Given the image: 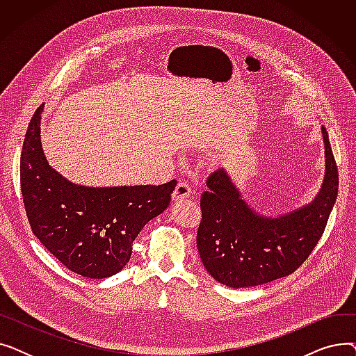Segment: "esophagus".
Segmentation results:
<instances>
[{
    "label": "esophagus",
    "mask_w": 356,
    "mask_h": 356,
    "mask_svg": "<svg viewBox=\"0 0 356 356\" xmlns=\"http://www.w3.org/2000/svg\"><path fill=\"white\" fill-rule=\"evenodd\" d=\"M192 195V186L189 181L186 180H180L176 186V191L173 193V200L177 202V200H183V199H188L191 197Z\"/></svg>",
    "instance_id": "obj_1"
}]
</instances>
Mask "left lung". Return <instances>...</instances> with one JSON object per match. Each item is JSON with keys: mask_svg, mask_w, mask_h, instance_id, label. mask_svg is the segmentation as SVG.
Returning a JSON list of instances; mask_svg holds the SVG:
<instances>
[{"mask_svg": "<svg viewBox=\"0 0 356 356\" xmlns=\"http://www.w3.org/2000/svg\"><path fill=\"white\" fill-rule=\"evenodd\" d=\"M326 175L316 199L280 218L257 215L227 173L218 168L200 196L202 219L196 235L204 268L228 287H252L294 273L322 238L338 196L339 175L327 131L322 127Z\"/></svg>", "mask_w": 356, "mask_h": 356, "instance_id": "obj_1", "label": "left lung"}]
</instances>
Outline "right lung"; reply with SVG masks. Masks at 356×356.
Segmentation results:
<instances>
[{
	"mask_svg": "<svg viewBox=\"0 0 356 356\" xmlns=\"http://www.w3.org/2000/svg\"><path fill=\"white\" fill-rule=\"evenodd\" d=\"M43 105L29 124L20 160L24 209L33 234L70 271L105 278L121 271L148 220L172 200L177 181L159 186L85 188L49 165L40 144Z\"/></svg>",
	"mask_w": 356,
	"mask_h": 356,
	"instance_id": "add662e5",
	"label": "right lung"
}]
</instances>
